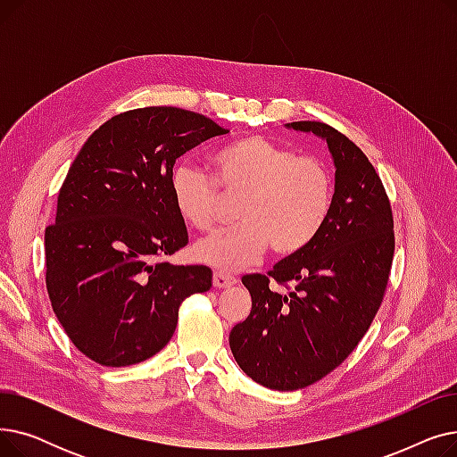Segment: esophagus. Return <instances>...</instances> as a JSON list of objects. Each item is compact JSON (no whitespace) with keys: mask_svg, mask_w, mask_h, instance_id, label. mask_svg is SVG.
Here are the masks:
<instances>
[{"mask_svg":"<svg viewBox=\"0 0 457 457\" xmlns=\"http://www.w3.org/2000/svg\"><path fill=\"white\" fill-rule=\"evenodd\" d=\"M235 283H237V279L224 272H214V276H212V285L216 287V289H226V287H231Z\"/></svg>","mask_w":457,"mask_h":457,"instance_id":"obj_1","label":"esophagus"}]
</instances>
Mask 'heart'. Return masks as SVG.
Returning <instances> with one entry per match:
<instances>
[{
  "label": "heart",
  "mask_w": 457,
  "mask_h": 457,
  "mask_svg": "<svg viewBox=\"0 0 457 457\" xmlns=\"http://www.w3.org/2000/svg\"><path fill=\"white\" fill-rule=\"evenodd\" d=\"M212 178L179 162L170 174V196L181 219L211 233L224 212V198H241L233 229L195 248V257L222 272L243 270L270 250L295 255L315 241L333 207V176L317 157L296 155L267 137L248 135L211 157Z\"/></svg>",
  "instance_id": "heart-1"
}]
</instances>
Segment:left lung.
I'll use <instances>...</instances> for the list:
<instances>
[{"label": "left lung", "mask_w": 457, "mask_h": 457, "mask_svg": "<svg viewBox=\"0 0 457 457\" xmlns=\"http://www.w3.org/2000/svg\"><path fill=\"white\" fill-rule=\"evenodd\" d=\"M291 128L328 142L337 168L331 214L307 248L267 274L243 276L252 311L229 333L238 367L276 391L313 386L353 352L386 296L395 255L391 202L369 157L324 122Z\"/></svg>", "instance_id": "1"}]
</instances>
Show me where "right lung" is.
<instances>
[{
  "mask_svg": "<svg viewBox=\"0 0 457 457\" xmlns=\"http://www.w3.org/2000/svg\"><path fill=\"white\" fill-rule=\"evenodd\" d=\"M228 133L198 112L140 107L109 118L71 162L44 231L46 289L92 361L128 367L155 355L179 305L211 289V269L164 261L188 243L170 174L185 152Z\"/></svg>",
  "mask_w": 457,
  "mask_h": 457,
  "instance_id": "1",
  "label": "right lung"
}]
</instances>
